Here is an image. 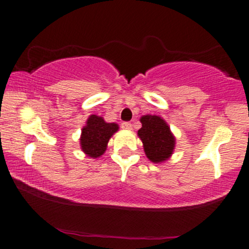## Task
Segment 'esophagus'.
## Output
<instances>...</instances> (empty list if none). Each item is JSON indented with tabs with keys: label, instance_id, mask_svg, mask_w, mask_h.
I'll return each instance as SVG.
<instances>
[{
	"label": "esophagus",
	"instance_id": "esophagus-1",
	"mask_svg": "<svg viewBox=\"0 0 249 249\" xmlns=\"http://www.w3.org/2000/svg\"><path fill=\"white\" fill-rule=\"evenodd\" d=\"M121 128L124 129V130H131L132 129V124L130 122H122L121 124Z\"/></svg>",
	"mask_w": 249,
	"mask_h": 249
}]
</instances>
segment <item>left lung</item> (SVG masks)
Returning <instances> with one entry per match:
<instances>
[{
	"label": "left lung",
	"mask_w": 249,
	"mask_h": 249,
	"mask_svg": "<svg viewBox=\"0 0 249 249\" xmlns=\"http://www.w3.org/2000/svg\"><path fill=\"white\" fill-rule=\"evenodd\" d=\"M138 137L142 142L147 158L155 164L168 160L175 149V136L167 122L160 116L146 114L140 118Z\"/></svg>",
	"instance_id": "left-lung-1"
}]
</instances>
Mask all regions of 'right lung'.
Wrapping results in <instances>:
<instances>
[{
	"label": "right lung",
	"mask_w": 249,
	"mask_h": 249,
	"mask_svg": "<svg viewBox=\"0 0 249 249\" xmlns=\"http://www.w3.org/2000/svg\"><path fill=\"white\" fill-rule=\"evenodd\" d=\"M119 130V125L114 122H106L103 117L91 114L82 128L80 138L81 149L86 156L98 158L106 153L107 142Z\"/></svg>",
	"instance_id": "right-lung-1"
}]
</instances>
